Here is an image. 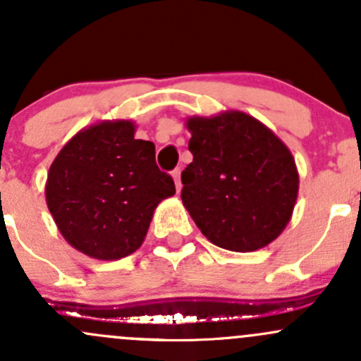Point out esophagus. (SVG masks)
Returning <instances> with one entry per match:
<instances>
[{
	"label": "esophagus",
	"instance_id": "34e87169",
	"mask_svg": "<svg viewBox=\"0 0 361 361\" xmlns=\"http://www.w3.org/2000/svg\"><path fill=\"white\" fill-rule=\"evenodd\" d=\"M180 176H181V169L176 168V169L173 171V178H174V183H176V190H178V192L181 190V180H180Z\"/></svg>",
	"mask_w": 361,
	"mask_h": 361
}]
</instances>
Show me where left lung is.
Instances as JSON below:
<instances>
[{"instance_id": "8db88e82", "label": "left lung", "mask_w": 361, "mask_h": 361, "mask_svg": "<svg viewBox=\"0 0 361 361\" xmlns=\"http://www.w3.org/2000/svg\"><path fill=\"white\" fill-rule=\"evenodd\" d=\"M181 173V200L214 245L249 252L275 240L289 223L299 176L292 154L244 112L193 117Z\"/></svg>"}]
</instances>
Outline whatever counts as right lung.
Segmentation results:
<instances>
[{
    "label": "right lung",
    "mask_w": 361,
    "mask_h": 361,
    "mask_svg": "<svg viewBox=\"0 0 361 361\" xmlns=\"http://www.w3.org/2000/svg\"><path fill=\"white\" fill-rule=\"evenodd\" d=\"M155 147L135 140L130 121L74 136L53 161L47 202L67 242L94 259H121L142 245L157 204L174 195Z\"/></svg>",
    "instance_id": "obj_1"
}]
</instances>
